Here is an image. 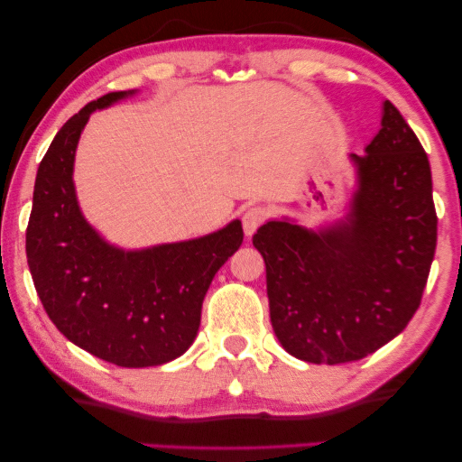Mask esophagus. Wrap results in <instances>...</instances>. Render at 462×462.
Segmentation results:
<instances>
[{"instance_id":"esophagus-1","label":"esophagus","mask_w":462,"mask_h":462,"mask_svg":"<svg viewBox=\"0 0 462 462\" xmlns=\"http://www.w3.org/2000/svg\"><path fill=\"white\" fill-rule=\"evenodd\" d=\"M268 218V210L263 207H249L245 208L244 217H241V223H244V231L247 237H252L255 231H258V226L266 221Z\"/></svg>"}]
</instances>
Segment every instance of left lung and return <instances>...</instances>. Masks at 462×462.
I'll return each instance as SVG.
<instances>
[{
  "mask_svg": "<svg viewBox=\"0 0 462 462\" xmlns=\"http://www.w3.org/2000/svg\"><path fill=\"white\" fill-rule=\"evenodd\" d=\"M350 157L358 190L344 221L311 231L282 218L254 236L274 334L294 358L315 365L360 360L402 334L436 252L428 155L389 100L366 155Z\"/></svg>",
  "mask_w": 462,
  "mask_h": 462,
  "instance_id": "left-lung-1",
  "label": "left lung"
}]
</instances>
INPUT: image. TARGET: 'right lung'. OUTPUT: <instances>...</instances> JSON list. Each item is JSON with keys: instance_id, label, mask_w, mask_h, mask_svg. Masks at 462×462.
<instances>
[{"instance_id": "obj_1", "label": "right lung", "mask_w": 462, "mask_h": 462, "mask_svg": "<svg viewBox=\"0 0 462 462\" xmlns=\"http://www.w3.org/2000/svg\"><path fill=\"white\" fill-rule=\"evenodd\" d=\"M134 92H112L71 116L36 171L26 258L44 311L69 342L116 366H160L192 346L217 270L244 241L241 221L210 236L126 252L83 218L73 162L92 112Z\"/></svg>"}]
</instances>
